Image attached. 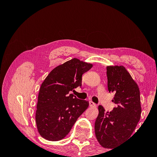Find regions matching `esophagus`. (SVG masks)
<instances>
[{
	"mask_svg": "<svg viewBox=\"0 0 157 157\" xmlns=\"http://www.w3.org/2000/svg\"><path fill=\"white\" fill-rule=\"evenodd\" d=\"M89 105L90 106V107H95L96 106V104H95L94 102H92V101H90L89 102Z\"/></svg>",
	"mask_w": 157,
	"mask_h": 157,
	"instance_id": "obj_1",
	"label": "esophagus"
}]
</instances>
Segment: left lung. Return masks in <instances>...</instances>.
<instances>
[{
    "instance_id": "8db88e82",
    "label": "left lung",
    "mask_w": 157,
    "mask_h": 157,
    "mask_svg": "<svg viewBox=\"0 0 157 157\" xmlns=\"http://www.w3.org/2000/svg\"><path fill=\"white\" fill-rule=\"evenodd\" d=\"M107 76L108 90L115 93L112 101L117 107L105 112L99 105L94 128L99 144L113 149L128 139L137 126L141 113L140 92L124 66H107Z\"/></svg>"
}]
</instances>
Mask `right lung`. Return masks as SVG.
<instances>
[{
    "label": "right lung",
    "instance_id": "add662e5",
    "mask_svg": "<svg viewBox=\"0 0 157 157\" xmlns=\"http://www.w3.org/2000/svg\"><path fill=\"white\" fill-rule=\"evenodd\" d=\"M92 66L73 58L57 66L42 83L35 120L38 131L45 140L63 139L88 108V101L73 98L69 92L81 86L82 75Z\"/></svg>",
    "mask_w": 157,
    "mask_h": 157
}]
</instances>
